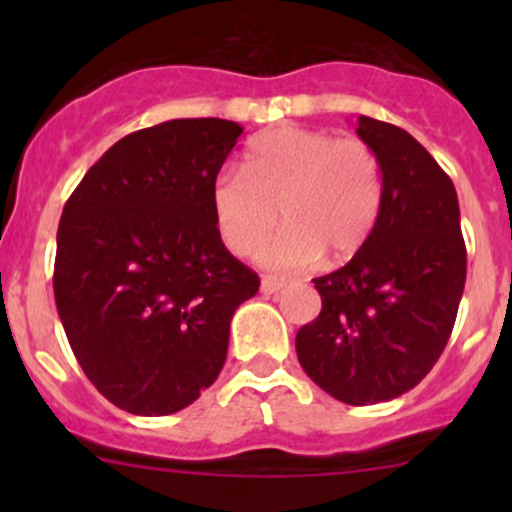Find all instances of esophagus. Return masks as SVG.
<instances>
[{
    "mask_svg": "<svg viewBox=\"0 0 512 512\" xmlns=\"http://www.w3.org/2000/svg\"><path fill=\"white\" fill-rule=\"evenodd\" d=\"M260 289L265 294H275V292H282V289H285V282L277 280V277H262Z\"/></svg>",
    "mask_w": 512,
    "mask_h": 512,
    "instance_id": "obj_1",
    "label": "esophagus"
}]
</instances>
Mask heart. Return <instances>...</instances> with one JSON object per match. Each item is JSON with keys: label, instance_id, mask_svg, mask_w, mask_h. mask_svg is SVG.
I'll return each instance as SVG.
<instances>
[{"label": "heart", "instance_id": "1", "mask_svg": "<svg viewBox=\"0 0 512 512\" xmlns=\"http://www.w3.org/2000/svg\"><path fill=\"white\" fill-rule=\"evenodd\" d=\"M384 168L361 138L285 126L245 153V173L223 170L210 185L215 227L232 255H255L280 220V235L260 252L270 270H302L327 252L354 255L379 220Z\"/></svg>", "mask_w": 512, "mask_h": 512}]
</instances>
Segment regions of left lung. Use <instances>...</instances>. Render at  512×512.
<instances>
[{"mask_svg":"<svg viewBox=\"0 0 512 512\" xmlns=\"http://www.w3.org/2000/svg\"><path fill=\"white\" fill-rule=\"evenodd\" d=\"M356 133L384 168L379 220L359 252L317 277L322 312L294 347L309 379L352 406L414 389L456 324L466 242L453 180L404 128L359 116Z\"/></svg>","mask_w":512,"mask_h":512,"instance_id":"obj_1","label":"left lung"}]
</instances>
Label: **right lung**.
I'll list each match as a JSON object with an SVG mask.
<instances>
[{
	"label": "right lung",
	"instance_id": "obj_1",
	"mask_svg": "<svg viewBox=\"0 0 512 512\" xmlns=\"http://www.w3.org/2000/svg\"><path fill=\"white\" fill-rule=\"evenodd\" d=\"M240 133L223 118L128 133L64 205L56 309L84 374L128 414L193 404L223 369L232 314L260 289L210 210V185Z\"/></svg>",
	"mask_w": 512,
	"mask_h": 512
}]
</instances>
